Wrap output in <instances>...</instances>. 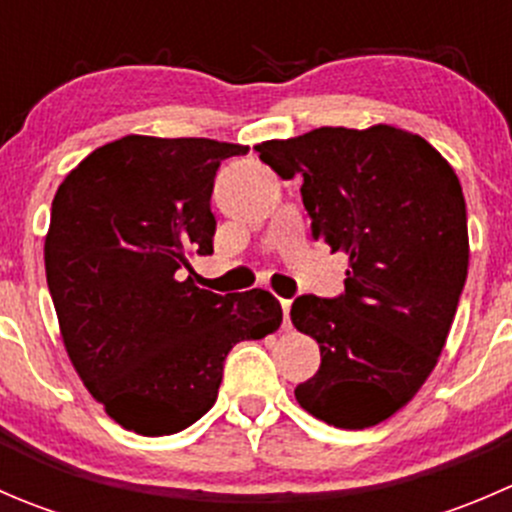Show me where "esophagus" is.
Wrapping results in <instances>:
<instances>
[{
  "mask_svg": "<svg viewBox=\"0 0 512 512\" xmlns=\"http://www.w3.org/2000/svg\"><path fill=\"white\" fill-rule=\"evenodd\" d=\"M280 304H282V314H285V324H282V327L289 329L292 327V324H289V309H292V299H280Z\"/></svg>",
  "mask_w": 512,
  "mask_h": 512,
  "instance_id": "34e87169",
  "label": "esophagus"
}]
</instances>
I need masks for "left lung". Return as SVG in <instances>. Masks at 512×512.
Wrapping results in <instances>:
<instances>
[{"mask_svg": "<svg viewBox=\"0 0 512 512\" xmlns=\"http://www.w3.org/2000/svg\"><path fill=\"white\" fill-rule=\"evenodd\" d=\"M302 180L314 240L349 255L344 294H302L292 324L322 364L294 389L337 428H369L409 404L443 352L468 275L461 183L428 141L394 126L314 128L255 146Z\"/></svg>", "mask_w": 512, "mask_h": 512, "instance_id": "1", "label": "left lung"}]
</instances>
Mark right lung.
Listing matches in <instances>:
<instances>
[{
    "label": "right lung",
    "instance_id": "right-lung-1",
    "mask_svg": "<svg viewBox=\"0 0 512 512\" xmlns=\"http://www.w3.org/2000/svg\"><path fill=\"white\" fill-rule=\"evenodd\" d=\"M247 146L123 136L59 185L44 242L66 354L106 414L170 436L213 409L225 356L282 324L265 289L195 287L190 257L213 252L215 173Z\"/></svg>",
    "mask_w": 512,
    "mask_h": 512
}]
</instances>
